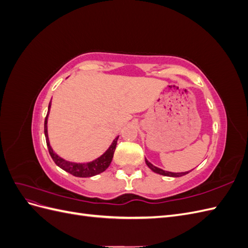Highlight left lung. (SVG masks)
I'll use <instances>...</instances> for the list:
<instances>
[{
  "mask_svg": "<svg viewBox=\"0 0 248 248\" xmlns=\"http://www.w3.org/2000/svg\"><path fill=\"white\" fill-rule=\"evenodd\" d=\"M145 160H146L147 166H148L150 169H151L154 172H157V174H159V175L168 176V177H181V176H184V175L188 174V172H189V171H185V172H171V171H166V170H161V169H158V168L154 167L153 164L150 163L146 158H145Z\"/></svg>",
  "mask_w": 248,
  "mask_h": 248,
  "instance_id": "1",
  "label": "left lung"
}]
</instances>
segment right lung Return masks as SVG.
<instances>
[{
    "instance_id": "obj_1",
    "label": "right lung",
    "mask_w": 248,
    "mask_h": 248,
    "mask_svg": "<svg viewBox=\"0 0 248 248\" xmlns=\"http://www.w3.org/2000/svg\"><path fill=\"white\" fill-rule=\"evenodd\" d=\"M49 108H50V102L48 104V110H49ZM47 117H48V112L46 117V120H44V134H46L48 152L51 156L52 160L55 161V163L58 167H60L66 171H68L69 174H71L73 176L80 177V178H87V177H92L95 175H98L108 168V166L111 162L112 157H114V153H115L116 146H117V140H118L119 137H117L114 140L110 147L107 150V152L103 155H101L100 157H98L97 159H95L91 162H87V163L70 162V161H67V160L61 158V157L58 156L54 151H52V149H51V147L49 145V141H48V137H47Z\"/></svg>"
}]
</instances>
